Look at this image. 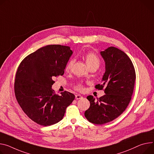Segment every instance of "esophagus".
Wrapping results in <instances>:
<instances>
[{
    "label": "esophagus",
    "mask_w": 154,
    "mask_h": 154,
    "mask_svg": "<svg viewBox=\"0 0 154 154\" xmlns=\"http://www.w3.org/2000/svg\"><path fill=\"white\" fill-rule=\"evenodd\" d=\"M75 98H76V99H80L82 98V96H81L80 94H76V95L75 96Z\"/></svg>",
    "instance_id": "obj_1"
}]
</instances>
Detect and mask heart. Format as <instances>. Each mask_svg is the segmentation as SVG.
<instances>
[{
	"label": "heart",
	"mask_w": 154,
	"mask_h": 154,
	"mask_svg": "<svg viewBox=\"0 0 154 154\" xmlns=\"http://www.w3.org/2000/svg\"><path fill=\"white\" fill-rule=\"evenodd\" d=\"M85 60L86 62V63L89 68H98L99 66L100 65V60L99 57L93 52H89L86 54L85 56ZM74 59H70V60L66 63L65 69L66 72H69L72 69L73 65L74 64ZM75 89L78 91H82L83 90V86L81 84H78L77 86H76Z\"/></svg>",
	"instance_id": "b5f03b06"
}]
</instances>
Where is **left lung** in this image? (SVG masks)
I'll list each match as a JSON object with an SVG mask.
<instances>
[{
    "label": "left lung",
    "instance_id": "1",
    "mask_svg": "<svg viewBox=\"0 0 154 154\" xmlns=\"http://www.w3.org/2000/svg\"><path fill=\"white\" fill-rule=\"evenodd\" d=\"M100 54L105 62V72L103 83L95 88L103 90L105 94L96 100L88 96L90 107L85 113L86 119L96 125L112 122L125 110L131 99L136 80L134 65L123 51L110 47Z\"/></svg>",
    "mask_w": 154,
    "mask_h": 154
}]
</instances>
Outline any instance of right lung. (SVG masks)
<instances>
[{"instance_id":"obj_1","label":"right lung","mask_w":154,"mask_h":154,"mask_svg":"<svg viewBox=\"0 0 154 154\" xmlns=\"http://www.w3.org/2000/svg\"><path fill=\"white\" fill-rule=\"evenodd\" d=\"M73 54L68 46L49 45L28 55L16 72L14 91L20 107L34 122L44 126L62 120L66 109L75 98L68 91L56 94L53 78L62 76Z\"/></svg>"}]
</instances>
